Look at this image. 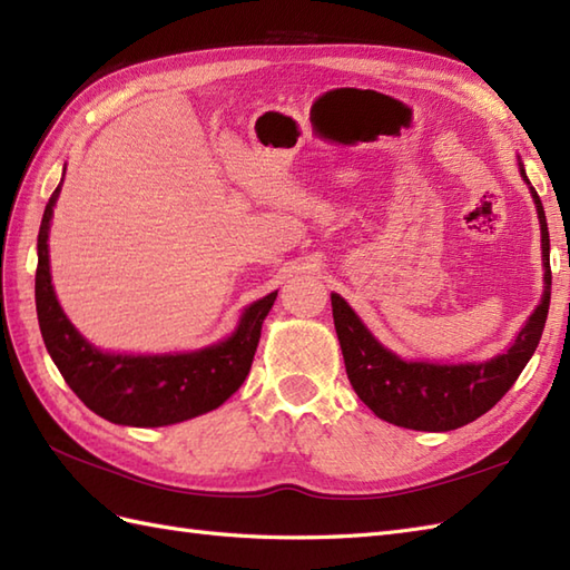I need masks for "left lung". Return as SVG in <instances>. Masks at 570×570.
Masks as SVG:
<instances>
[{
	"mask_svg": "<svg viewBox=\"0 0 570 570\" xmlns=\"http://www.w3.org/2000/svg\"><path fill=\"white\" fill-rule=\"evenodd\" d=\"M519 171L529 184L524 164L519 159ZM543 254V296L517 341L507 353L488 362H465V365H435V362H406L396 357L374 337L357 313L345 304L343 296L331 294L335 333L345 357L347 380L357 396L382 421L414 431H453L480 419L510 392L527 362L534 355L541 341L543 323L549 316L551 301V266H549V227L543 205L531 188Z\"/></svg>",
	"mask_w": 570,
	"mask_h": 570,
	"instance_id": "8db88e82",
	"label": "left lung"
}]
</instances>
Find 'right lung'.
Instances as JSON below:
<instances>
[{"mask_svg":"<svg viewBox=\"0 0 570 570\" xmlns=\"http://www.w3.org/2000/svg\"><path fill=\"white\" fill-rule=\"evenodd\" d=\"M66 176V171H63ZM60 184L48 198L39 229L36 266V313L48 355L80 402L95 414L122 426H171L213 411L247 380L257 353L262 323L276 292L254 301L239 318L237 331L223 343L196 353L115 355L92 347L72 328L60 308L48 266V229Z\"/></svg>","mask_w":570,"mask_h":570,"instance_id":"add662e5","label":"right lung"}]
</instances>
